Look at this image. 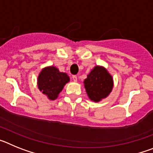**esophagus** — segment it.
<instances>
[{"mask_svg": "<svg viewBox=\"0 0 153 153\" xmlns=\"http://www.w3.org/2000/svg\"><path fill=\"white\" fill-rule=\"evenodd\" d=\"M72 79L74 82H77V76H73Z\"/></svg>", "mask_w": 153, "mask_h": 153, "instance_id": "1", "label": "esophagus"}]
</instances>
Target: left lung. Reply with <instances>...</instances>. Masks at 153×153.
Returning a JSON list of instances; mask_svg holds the SVG:
<instances>
[{
    "instance_id": "left-lung-1",
    "label": "left lung",
    "mask_w": 153,
    "mask_h": 153,
    "mask_svg": "<svg viewBox=\"0 0 153 153\" xmlns=\"http://www.w3.org/2000/svg\"><path fill=\"white\" fill-rule=\"evenodd\" d=\"M86 94L93 102L106 99L113 88V78L102 66H95L83 81Z\"/></svg>"
}]
</instances>
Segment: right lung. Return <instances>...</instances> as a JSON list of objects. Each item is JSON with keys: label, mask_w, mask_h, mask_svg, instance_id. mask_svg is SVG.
<instances>
[{"label": "right lung", "mask_w": 153, "mask_h": 153, "mask_svg": "<svg viewBox=\"0 0 153 153\" xmlns=\"http://www.w3.org/2000/svg\"><path fill=\"white\" fill-rule=\"evenodd\" d=\"M70 80V77L66 73L60 72L54 66H47L39 73L37 87L50 100H55Z\"/></svg>", "instance_id": "right-lung-1"}]
</instances>
